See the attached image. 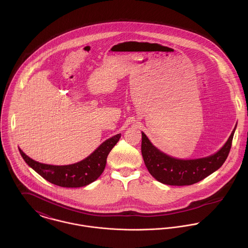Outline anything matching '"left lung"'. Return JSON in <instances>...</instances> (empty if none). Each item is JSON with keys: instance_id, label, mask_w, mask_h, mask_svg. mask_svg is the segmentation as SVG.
<instances>
[{"instance_id": "left-lung-1", "label": "left lung", "mask_w": 248, "mask_h": 248, "mask_svg": "<svg viewBox=\"0 0 248 248\" xmlns=\"http://www.w3.org/2000/svg\"><path fill=\"white\" fill-rule=\"evenodd\" d=\"M236 127L228 140L216 154L198 159H177L160 152L142 133L141 153L150 174L157 181L175 186L192 185L208 177L226 160Z\"/></svg>"}]
</instances>
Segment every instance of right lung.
I'll return each instance as SVG.
<instances>
[{"instance_id": "add662e5", "label": "right lung", "mask_w": 248, "mask_h": 248, "mask_svg": "<svg viewBox=\"0 0 248 248\" xmlns=\"http://www.w3.org/2000/svg\"><path fill=\"white\" fill-rule=\"evenodd\" d=\"M120 137L121 134L111 137L85 159L64 166L40 163L29 157L21 149L19 151L27 164L46 180L61 187L77 188L86 186L100 177L106 166L108 155Z\"/></svg>"}]
</instances>
